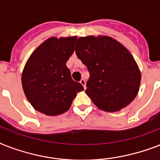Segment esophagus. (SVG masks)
Returning <instances> with one entry per match:
<instances>
[{
    "instance_id": "obj_1",
    "label": "esophagus",
    "mask_w": 160,
    "mask_h": 160,
    "mask_svg": "<svg viewBox=\"0 0 160 160\" xmlns=\"http://www.w3.org/2000/svg\"><path fill=\"white\" fill-rule=\"evenodd\" d=\"M80 84H81V85L84 86V88H85V89H86V82H85V80H84V79H82V80H80Z\"/></svg>"
}]
</instances>
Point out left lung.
<instances>
[{"instance_id": "1", "label": "left lung", "mask_w": 160, "mask_h": 160, "mask_svg": "<svg viewBox=\"0 0 160 160\" xmlns=\"http://www.w3.org/2000/svg\"><path fill=\"white\" fill-rule=\"evenodd\" d=\"M75 53L90 72L85 93L99 109L119 111L134 100L141 73L121 43L107 36L80 37Z\"/></svg>"}]
</instances>
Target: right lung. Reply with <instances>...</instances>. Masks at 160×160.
I'll list each match as a JSON object with an SVG mask.
<instances>
[{
	"label": "right lung",
	"mask_w": 160,
	"mask_h": 160,
	"mask_svg": "<svg viewBox=\"0 0 160 160\" xmlns=\"http://www.w3.org/2000/svg\"><path fill=\"white\" fill-rule=\"evenodd\" d=\"M76 36L51 37L33 51L21 74L26 99L35 109L55 116L71 106L76 94L84 90L72 80L66 62L74 52Z\"/></svg>",
	"instance_id": "add662e5"
}]
</instances>
